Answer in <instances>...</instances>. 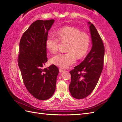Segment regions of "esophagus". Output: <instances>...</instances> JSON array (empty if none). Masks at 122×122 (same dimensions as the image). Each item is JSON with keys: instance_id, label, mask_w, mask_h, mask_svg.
<instances>
[{"instance_id": "obj_1", "label": "esophagus", "mask_w": 122, "mask_h": 122, "mask_svg": "<svg viewBox=\"0 0 122 122\" xmlns=\"http://www.w3.org/2000/svg\"><path fill=\"white\" fill-rule=\"evenodd\" d=\"M64 70H63V69H61V68H60L59 69V71H60V72H64Z\"/></svg>"}]
</instances>
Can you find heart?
<instances>
[{"label": "heart", "mask_w": 122, "mask_h": 122, "mask_svg": "<svg viewBox=\"0 0 122 122\" xmlns=\"http://www.w3.org/2000/svg\"><path fill=\"white\" fill-rule=\"evenodd\" d=\"M59 41H68L66 52L59 53L51 59V62L54 65L61 68H68L76 61V57L81 59L89 48L90 37L87 33L81 32L78 28L66 26L59 29L56 32V36L49 34L46 38V46L52 53H56L58 50Z\"/></svg>", "instance_id": "heart-1"}]
</instances>
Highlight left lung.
Here are the masks:
<instances>
[{"label": "left lung", "instance_id": "left-lung-1", "mask_svg": "<svg viewBox=\"0 0 122 122\" xmlns=\"http://www.w3.org/2000/svg\"><path fill=\"white\" fill-rule=\"evenodd\" d=\"M87 23L91 36L92 48L84 60L70 71L71 81L69 91L76 99L84 98L92 92L103 68L104 45L94 25L90 22Z\"/></svg>", "mask_w": 122, "mask_h": 122}]
</instances>
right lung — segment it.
<instances>
[{
	"instance_id": "right-lung-1",
	"label": "right lung",
	"mask_w": 122,
	"mask_h": 122,
	"mask_svg": "<svg viewBox=\"0 0 122 122\" xmlns=\"http://www.w3.org/2000/svg\"><path fill=\"white\" fill-rule=\"evenodd\" d=\"M54 20H38L23 34L19 43L18 66L25 86L39 100L50 98L56 90L59 69L52 64L43 69L48 61L46 38Z\"/></svg>"
}]
</instances>
